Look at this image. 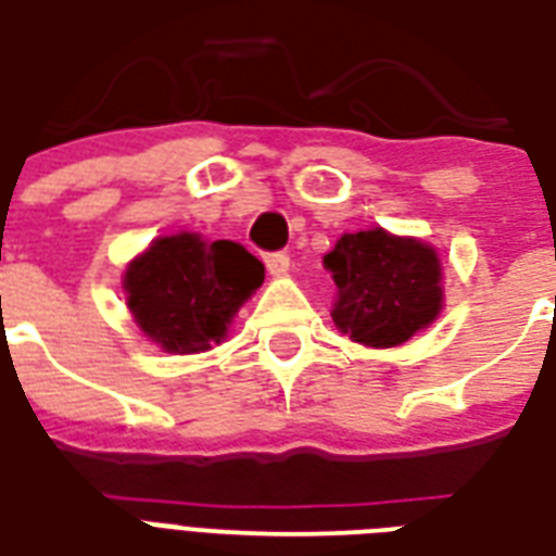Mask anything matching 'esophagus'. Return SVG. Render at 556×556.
<instances>
[{"mask_svg":"<svg viewBox=\"0 0 556 556\" xmlns=\"http://www.w3.org/2000/svg\"><path fill=\"white\" fill-rule=\"evenodd\" d=\"M263 263H266L269 275H283L287 269H290V254L273 252V254H266V257H263Z\"/></svg>","mask_w":556,"mask_h":556,"instance_id":"1","label":"esophagus"}]
</instances>
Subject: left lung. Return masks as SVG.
Here are the masks:
<instances>
[{
	"label": "left lung",
	"mask_w": 556,
	"mask_h": 556,
	"mask_svg": "<svg viewBox=\"0 0 556 556\" xmlns=\"http://www.w3.org/2000/svg\"><path fill=\"white\" fill-rule=\"evenodd\" d=\"M325 266L337 283L333 325L366 349H392L442 313L437 249L387 228L342 233Z\"/></svg>",
	"instance_id": "1"
}]
</instances>
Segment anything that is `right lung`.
I'll return each instance as SVG.
<instances>
[{
	"mask_svg": "<svg viewBox=\"0 0 556 556\" xmlns=\"http://www.w3.org/2000/svg\"><path fill=\"white\" fill-rule=\"evenodd\" d=\"M263 283V263L231 240L178 231L157 237L125 266V304L143 337L169 354H199L228 337L233 316Z\"/></svg>",
	"mask_w": 556,
	"mask_h": 556,
	"instance_id": "add662e5",
	"label": "right lung"
}]
</instances>
